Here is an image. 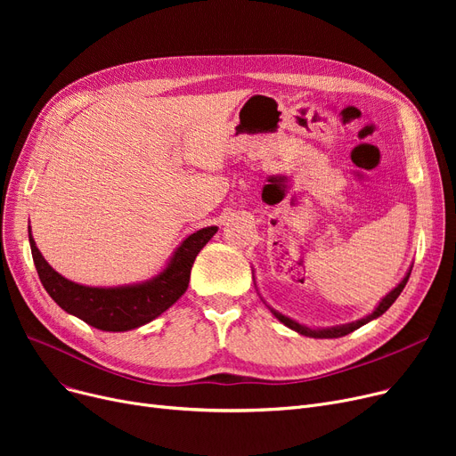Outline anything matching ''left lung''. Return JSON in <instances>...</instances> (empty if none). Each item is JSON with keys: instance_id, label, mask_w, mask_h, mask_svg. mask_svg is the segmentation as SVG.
I'll use <instances>...</instances> for the list:
<instances>
[{"instance_id": "left-lung-1", "label": "left lung", "mask_w": 456, "mask_h": 456, "mask_svg": "<svg viewBox=\"0 0 456 456\" xmlns=\"http://www.w3.org/2000/svg\"><path fill=\"white\" fill-rule=\"evenodd\" d=\"M409 277H411V268H409V272L404 273V277L399 281V284L395 286V289H392L385 297H382V299L379 301V305L371 310V313H370L368 316H364V318H361V320H356V322H351V323H344V325H334V327H308V325H305V323H299V322H296V320H292V318H289V316H284L282 313H279V310L272 308L270 305H268V308L272 310V314H273L282 325H286L289 329L296 330L297 334H303V337H308V338H340V337H346V334H349V332H353V330H356V329H361L362 325L370 323L371 320H377L379 316L385 314L387 310L392 306V303H394V301L399 297V294L403 292L404 284H406V281H409ZM255 284H256V282H255ZM256 292H258V289H256ZM258 296H260V292H258ZM260 299H262V296H260ZM262 301H265V299H262Z\"/></svg>"}]
</instances>
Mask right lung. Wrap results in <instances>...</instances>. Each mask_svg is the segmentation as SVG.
I'll use <instances>...</instances> for the list:
<instances>
[{
	"mask_svg": "<svg viewBox=\"0 0 456 456\" xmlns=\"http://www.w3.org/2000/svg\"><path fill=\"white\" fill-rule=\"evenodd\" d=\"M216 231L218 227L210 225L191 232L157 275L119 286H86L62 277L38 251L31 225L29 244L40 282L62 310L100 330L126 332L153 322L181 299L188 289L191 265Z\"/></svg>",
	"mask_w": 456,
	"mask_h": 456,
	"instance_id": "right-lung-1",
	"label": "right lung"
}]
</instances>
